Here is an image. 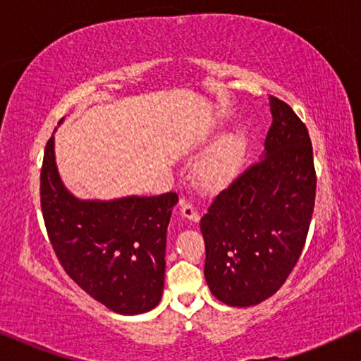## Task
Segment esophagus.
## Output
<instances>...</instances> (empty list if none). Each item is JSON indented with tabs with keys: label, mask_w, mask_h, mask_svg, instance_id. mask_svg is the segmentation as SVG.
<instances>
[{
	"label": "esophagus",
	"mask_w": 361,
	"mask_h": 361,
	"mask_svg": "<svg viewBox=\"0 0 361 361\" xmlns=\"http://www.w3.org/2000/svg\"><path fill=\"white\" fill-rule=\"evenodd\" d=\"M180 204H181V215H183V217L190 219V220H192V222H197V220H199V211H197V209L192 206L190 201H186L185 197H181Z\"/></svg>",
	"instance_id": "34e87169"
}]
</instances>
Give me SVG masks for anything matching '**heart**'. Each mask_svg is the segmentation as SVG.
Returning <instances> with one entry per match:
<instances>
[{"label":"heart","instance_id":"1","mask_svg":"<svg viewBox=\"0 0 361 361\" xmlns=\"http://www.w3.org/2000/svg\"><path fill=\"white\" fill-rule=\"evenodd\" d=\"M243 142L240 139H233L225 146L215 157L204 166V178L209 183H219L227 178L238 164Z\"/></svg>","mask_w":361,"mask_h":361}]
</instances>
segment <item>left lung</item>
<instances>
[{
	"mask_svg": "<svg viewBox=\"0 0 361 361\" xmlns=\"http://www.w3.org/2000/svg\"><path fill=\"white\" fill-rule=\"evenodd\" d=\"M264 154L215 195L201 219L204 276L217 300L252 306L292 274L308 236L316 197L313 146L292 106L269 97Z\"/></svg>",
	"mask_w": 361,
	"mask_h": 361,
	"instance_id": "left-lung-1",
	"label": "left lung"
}]
</instances>
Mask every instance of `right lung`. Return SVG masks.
I'll return each instance as SVG.
<instances>
[{
	"mask_svg": "<svg viewBox=\"0 0 361 361\" xmlns=\"http://www.w3.org/2000/svg\"><path fill=\"white\" fill-rule=\"evenodd\" d=\"M53 144L51 136L43 154L40 206L64 272L115 313L152 310L162 297L166 227L178 195L79 201L58 176Z\"/></svg>",
	"mask_w": 361,
	"mask_h": 361,
	"instance_id": "add662e5",
	"label": "right lung"
}]
</instances>
